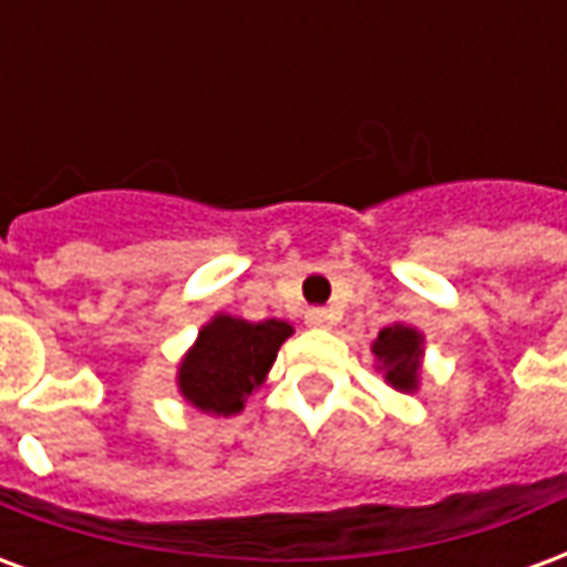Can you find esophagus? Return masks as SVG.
<instances>
[{
  "instance_id": "esophagus-1",
  "label": "esophagus",
  "mask_w": 567,
  "mask_h": 567,
  "mask_svg": "<svg viewBox=\"0 0 567 567\" xmlns=\"http://www.w3.org/2000/svg\"><path fill=\"white\" fill-rule=\"evenodd\" d=\"M303 319H307L309 328H328V324H331V312L316 307V309H307V316H303Z\"/></svg>"
}]
</instances>
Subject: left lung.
Returning <instances> with one entry per match:
<instances>
[{
  "label": "left lung",
  "mask_w": 567,
  "mask_h": 567,
  "mask_svg": "<svg viewBox=\"0 0 567 567\" xmlns=\"http://www.w3.org/2000/svg\"><path fill=\"white\" fill-rule=\"evenodd\" d=\"M370 352L377 358V370L394 392H419L422 382V358H425V333L410 328L404 321H394L377 333L370 343Z\"/></svg>",
  "instance_id": "left-lung-1"
}]
</instances>
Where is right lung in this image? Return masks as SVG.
<instances>
[{"label": "right lung", "mask_w": 567, "mask_h": 567, "mask_svg": "<svg viewBox=\"0 0 567 567\" xmlns=\"http://www.w3.org/2000/svg\"><path fill=\"white\" fill-rule=\"evenodd\" d=\"M291 333L295 328L282 319L246 321L215 312L178 361V394L206 416L243 413Z\"/></svg>", "instance_id": "obj_1"}]
</instances>
